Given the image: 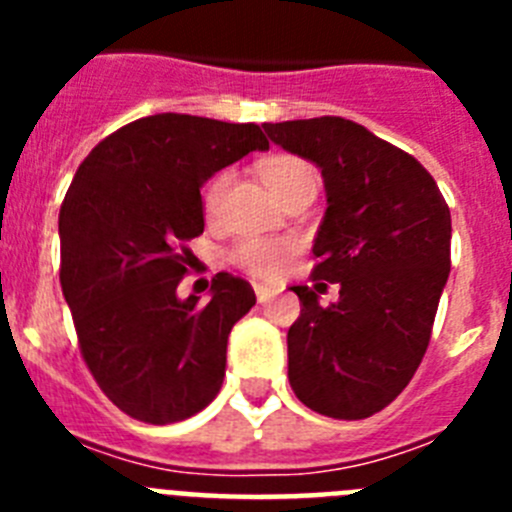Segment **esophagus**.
Here are the masks:
<instances>
[{
  "mask_svg": "<svg viewBox=\"0 0 512 512\" xmlns=\"http://www.w3.org/2000/svg\"><path fill=\"white\" fill-rule=\"evenodd\" d=\"M253 292H256V300L259 302H269L271 297L277 295V292L271 287H266V284H253Z\"/></svg>",
  "mask_w": 512,
  "mask_h": 512,
  "instance_id": "1",
  "label": "esophagus"
}]
</instances>
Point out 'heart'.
<instances>
[{"label":"heart","mask_w":512,"mask_h":512,"mask_svg":"<svg viewBox=\"0 0 512 512\" xmlns=\"http://www.w3.org/2000/svg\"><path fill=\"white\" fill-rule=\"evenodd\" d=\"M261 176L264 182L269 184L271 192L277 194L279 200H284L289 192L305 187V184L318 182V174L312 169V164H307L305 158L289 156V153H279V156L266 158L261 164ZM230 174L228 169L217 171L202 187V212H205L207 220L217 215L220 205H223L225 189L230 187ZM295 253V243L282 241V238H259V235H248L241 238L228 251V261L238 269L248 271L253 277H274L282 271V266L287 264V259Z\"/></svg>","instance_id":"b5f03b06"}]
</instances>
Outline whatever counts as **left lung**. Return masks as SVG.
<instances>
[{
  "label": "left lung",
  "instance_id": "1",
  "mask_svg": "<svg viewBox=\"0 0 512 512\" xmlns=\"http://www.w3.org/2000/svg\"><path fill=\"white\" fill-rule=\"evenodd\" d=\"M284 151L323 171L328 210L310 279L339 284L323 308L292 287L300 318L287 333L289 384L328 418L361 420L413 379L431 341L451 269V212L418 158L343 117L266 122Z\"/></svg>",
  "mask_w": 512,
  "mask_h": 512
}]
</instances>
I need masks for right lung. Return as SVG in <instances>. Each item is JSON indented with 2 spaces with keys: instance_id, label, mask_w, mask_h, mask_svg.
Segmentation results:
<instances>
[{
  "instance_id": "right-lung-1",
  "label": "right lung",
  "mask_w": 512,
  "mask_h": 512,
  "mask_svg": "<svg viewBox=\"0 0 512 512\" xmlns=\"http://www.w3.org/2000/svg\"><path fill=\"white\" fill-rule=\"evenodd\" d=\"M269 140L253 122L140 117L99 140L58 215L61 289L79 351L125 415L166 425L207 408L223 387L233 325L256 305L228 271L212 300H179L205 230L200 187Z\"/></svg>"
}]
</instances>
